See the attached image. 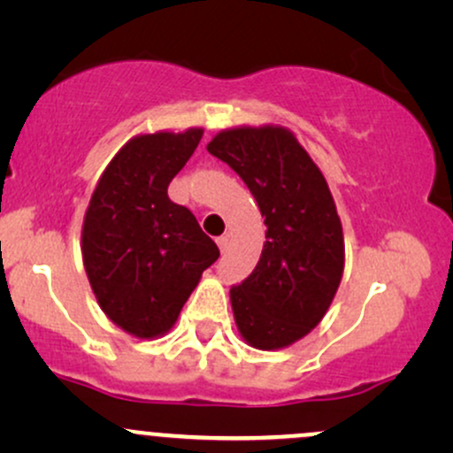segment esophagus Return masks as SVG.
I'll list each match as a JSON object with an SVG mask.
<instances>
[{
	"mask_svg": "<svg viewBox=\"0 0 453 453\" xmlns=\"http://www.w3.org/2000/svg\"><path fill=\"white\" fill-rule=\"evenodd\" d=\"M217 244H219V251L226 253L227 251V244H230V238L219 236V238H217Z\"/></svg>",
	"mask_w": 453,
	"mask_h": 453,
	"instance_id": "1",
	"label": "esophagus"
}]
</instances>
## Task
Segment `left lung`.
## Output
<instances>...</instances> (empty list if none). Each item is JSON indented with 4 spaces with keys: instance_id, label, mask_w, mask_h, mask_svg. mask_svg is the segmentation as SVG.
Listing matches in <instances>:
<instances>
[{
    "instance_id": "obj_1",
    "label": "left lung",
    "mask_w": 453,
    "mask_h": 453,
    "mask_svg": "<svg viewBox=\"0 0 453 453\" xmlns=\"http://www.w3.org/2000/svg\"><path fill=\"white\" fill-rule=\"evenodd\" d=\"M247 183L266 221L256 270L230 289L238 334L277 351L324 319L345 268L334 197L294 132L280 126L221 129L206 144Z\"/></svg>"
}]
</instances>
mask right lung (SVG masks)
I'll return each mask as SVG.
<instances>
[{
  "label": "right lung",
  "instance_id": "add662e5",
  "mask_svg": "<svg viewBox=\"0 0 453 453\" xmlns=\"http://www.w3.org/2000/svg\"><path fill=\"white\" fill-rule=\"evenodd\" d=\"M202 127L138 134L106 165L87 206L81 251L104 315L136 339L173 330L202 273L219 257L168 185L200 144Z\"/></svg>",
  "mask_w": 453,
  "mask_h": 453
}]
</instances>
